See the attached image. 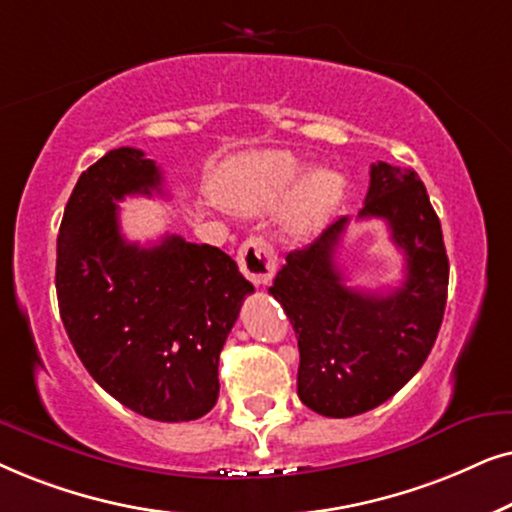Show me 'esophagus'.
<instances>
[{
    "mask_svg": "<svg viewBox=\"0 0 512 512\" xmlns=\"http://www.w3.org/2000/svg\"><path fill=\"white\" fill-rule=\"evenodd\" d=\"M238 267L252 285H267L276 274L274 245L262 236H250L238 248Z\"/></svg>",
    "mask_w": 512,
    "mask_h": 512,
    "instance_id": "esophagus-1",
    "label": "esophagus"
}]
</instances>
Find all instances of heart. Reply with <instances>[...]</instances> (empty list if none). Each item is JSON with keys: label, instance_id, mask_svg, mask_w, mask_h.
<instances>
[{"label": "heart", "instance_id": "obj_1", "mask_svg": "<svg viewBox=\"0 0 512 512\" xmlns=\"http://www.w3.org/2000/svg\"><path fill=\"white\" fill-rule=\"evenodd\" d=\"M302 161L288 152L252 154L227 177L222 201L241 213H260L274 206L302 175ZM344 189L342 175L335 170L318 168L309 173L297 187L290 201V224L295 229H311L330 213Z\"/></svg>", "mask_w": 512, "mask_h": 512}]
</instances>
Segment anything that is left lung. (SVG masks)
I'll return each mask as SVG.
<instances>
[{"label": "left lung", "instance_id": "left-lung-1", "mask_svg": "<svg viewBox=\"0 0 512 512\" xmlns=\"http://www.w3.org/2000/svg\"><path fill=\"white\" fill-rule=\"evenodd\" d=\"M370 217L384 220L403 250L400 288L384 295L346 288L335 255L349 217L290 252L269 288L297 335L299 400L332 419L374 410L398 393L424 365L445 316L449 262L419 175L372 163L358 220Z\"/></svg>", "mask_w": 512, "mask_h": 512}]
</instances>
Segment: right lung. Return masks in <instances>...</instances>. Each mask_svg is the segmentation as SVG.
Listing matches in <instances>:
<instances>
[{"label":"right lung","mask_w":512,"mask_h":512,"mask_svg":"<svg viewBox=\"0 0 512 512\" xmlns=\"http://www.w3.org/2000/svg\"><path fill=\"white\" fill-rule=\"evenodd\" d=\"M138 194H163L142 149H112L81 173L58 234L60 318L112 398L147 419L192 421L217 403L220 351L255 288L215 245L128 243L119 201Z\"/></svg>","instance_id":"obj_1"}]
</instances>
